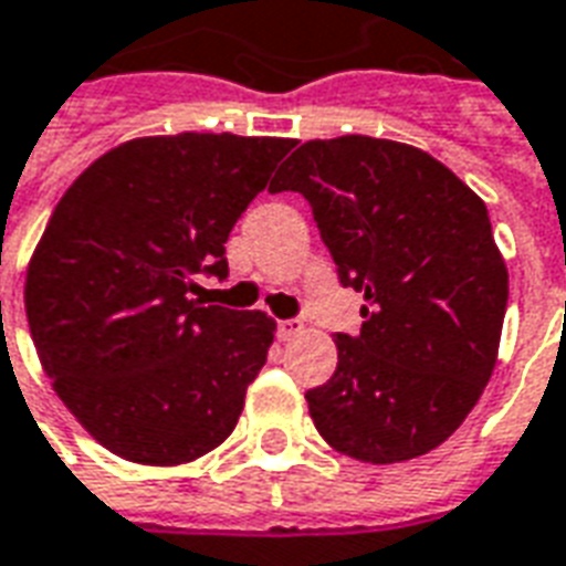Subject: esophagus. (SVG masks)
Listing matches in <instances>:
<instances>
[{
  "mask_svg": "<svg viewBox=\"0 0 566 566\" xmlns=\"http://www.w3.org/2000/svg\"><path fill=\"white\" fill-rule=\"evenodd\" d=\"M301 328H304L301 318H283V322H277V334L283 339H292L295 334H301Z\"/></svg>",
  "mask_w": 566,
  "mask_h": 566,
  "instance_id": "34e87169",
  "label": "esophagus"
}]
</instances>
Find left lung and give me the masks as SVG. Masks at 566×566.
<instances>
[{
    "instance_id": "left-lung-1",
    "label": "left lung",
    "mask_w": 566,
    "mask_h": 566,
    "mask_svg": "<svg viewBox=\"0 0 566 566\" xmlns=\"http://www.w3.org/2000/svg\"><path fill=\"white\" fill-rule=\"evenodd\" d=\"M268 190L307 199L339 283L367 301L307 390L318 436L373 465L439 448L490 381L507 310L483 199L427 151L360 134L304 143Z\"/></svg>"
}]
</instances>
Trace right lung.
<instances>
[{"instance_id": "add662e5", "label": "right lung", "mask_w": 566, "mask_h": 566, "mask_svg": "<svg viewBox=\"0 0 566 566\" xmlns=\"http://www.w3.org/2000/svg\"><path fill=\"white\" fill-rule=\"evenodd\" d=\"M295 139L139 137L67 187L25 271V316L53 390L95 441L181 465L229 439L274 318L206 307L227 238Z\"/></svg>"}]
</instances>
